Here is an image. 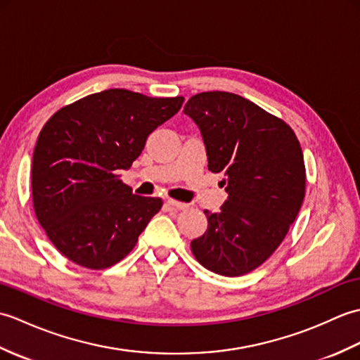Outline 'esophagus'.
<instances>
[{"instance_id":"34e87169","label":"esophagus","mask_w":360,"mask_h":360,"mask_svg":"<svg viewBox=\"0 0 360 360\" xmlns=\"http://www.w3.org/2000/svg\"><path fill=\"white\" fill-rule=\"evenodd\" d=\"M167 204L170 205V207L176 209V210H186V209H188V204H186V202H179V201H174V200H168V201H167Z\"/></svg>"}]
</instances>
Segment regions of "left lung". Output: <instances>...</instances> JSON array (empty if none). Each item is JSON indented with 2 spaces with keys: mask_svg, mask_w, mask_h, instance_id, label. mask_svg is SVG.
<instances>
[{
  "mask_svg": "<svg viewBox=\"0 0 360 360\" xmlns=\"http://www.w3.org/2000/svg\"><path fill=\"white\" fill-rule=\"evenodd\" d=\"M184 114L200 128L209 170L224 174L227 192L219 212L204 210L207 231L190 248L205 269L240 277L274 254L302 207L300 142L281 119L224 91L193 96Z\"/></svg>",
  "mask_w": 360,
  "mask_h": 360,
  "instance_id": "obj_1",
  "label": "left lung"
}]
</instances>
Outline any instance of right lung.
Masks as SVG:
<instances>
[{"mask_svg": "<svg viewBox=\"0 0 360 360\" xmlns=\"http://www.w3.org/2000/svg\"><path fill=\"white\" fill-rule=\"evenodd\" d=\"M184 97L156 98L106 89L58 110L38 136L32 198L48 238L75 264L105 269L125 258L160 198L139 196L119 179L147 137L181 110Z\"/></svg>", "mask_w": 360, "mask_h": 360, "instance_id": "add662e5", "label": "right lung"}]
</instances>
